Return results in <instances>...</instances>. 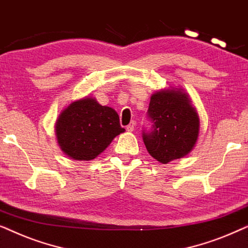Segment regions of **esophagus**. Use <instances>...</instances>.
<instances>
[{
  "label": "esophagus",
  "instance_id": "esophagus-1",
  "mask_svg": "<svg viewBox=\"0 0 248 248\" xmlns=\"http://www.w3.org/2000/svg\"><path fill=\"white\" fill-rule=\"evenodd\" d=\"M134 127H135V123H134V122H132V123H130L126 126V130L128 132H133L134 131Z\"/></svg>",
  "mask_w": 248,
  "mask_h": 248
}]
</instances>
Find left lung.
I'll return each instance as SVG.
<instances>
[{"instance_id":"1","label":"left lung","mask_w":248,"mask_h":248,"mask_svg":"<svg viewBox=\"0 0 248 248\" xmlns=\"http://www.w3.org/2000/svg\"><path fill=\"white\" fill-rule=\"evenodd\" d=\"M147 116L150 130L142 139L149 154L161 164L184 157L198 141L200 121L187 94L181 90H162L151 96Z\"/></svg>"}]
</instances>
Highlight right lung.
<instances>
[{
  "mask_svg": "<svg viewBox=\"0 0 248 248\" xmlns=\"http://www.w3.org/2000/svg\"><path fill=\"white\" fill-rule=\"evenodd\" d=\"M56 137L64 154L74 160H93L116 135L125 131L113 108L93 98L73 101L56 122Z\"/></svg>",
  "mask_w": 248,
  "mask_h": 248,
  "instance_id": "add662e5",
  "label": "right lung"
}]
</instances>
